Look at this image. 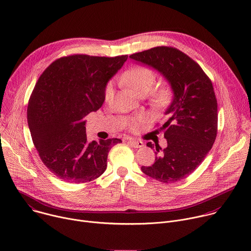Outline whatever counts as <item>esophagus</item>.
I'll use <instances>...</instances> for the list:
<instances>
[{"label":"esophagus","instance_id":"esophagus-1","mask_svg":"<svg viewBox=\"0 0 251 251\" xmlns=\"http://www.w3.org/2000/svg\"><path fill=\"white\" fill-rule=\"evenodd\" d=\"M128 144L134 148H142L143 146H144V143H143L142 141H138V140H133V139H129L127 141Z\"/></svg>","mask_w":251,"mask_h":251}]
</instances>
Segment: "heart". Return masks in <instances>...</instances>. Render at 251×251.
I'll return each instance as SVG.
<instances>
[{"instance_id": "b5f03b06", "label": "heart", "mask_w": 251, "mask_h": 251, "mask_svg": "<svg viewBox=\"0 0 251 251\" xmlns=\"http://www.w3.org/2000/svg\"><path fill=\"white\" fill-rule=\"evenodd\" d=\"M156 73L145 65H135L129 68L122 75L121 81L131 88L137 95H146L154 86L156 82ZM114 93L112 82H108L104 88V100L108 102L111 100ZM172 96V89L169 85H163L153 92V102L156 105L162 106L169 102ZM145 117L139 116L130 121V128L132 131H138L142 124L144 123Z\"/></svg>"}]
</instances>
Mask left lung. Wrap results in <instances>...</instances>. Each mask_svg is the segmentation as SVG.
<instances>
[{
	"label": "left lung",
	"instance_id": "1",
	"mask_svg": "<svg viewBox=\"0 0 251 251\" xmlns=\"http://www.w3.org/2000/svg\"><path fill=\"white\" fill-rule=\"evenodd\" d=\"M130 57L157 69L174 92L165 112L168 120L159 128L167 147L162 150L158 143L148 142L159 155L141 170L164 184L180 182L201 165L217 138L218 101L211 80L199 63L176 48L156 47Z\"/></svg>",
	"mask_w": 251,
	"mask_h": 251
}]
</instances>
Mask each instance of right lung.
<instances>
[{
    "mask_svg": "<svg viewBox=\"0 0 251 251\" xmlns=\"http://www.w3.org/2000/svg\"><path fill=\"white\" fill-rule=\"evenodd\" d=\"M128 55L73 54L50 63L35 84L27 105L33 145L45 166L61 181L88 183L107 167L112 138L87 142L84 118L104 102V88Z\"/></svg>",
    "mask_w": 251,
    "mask_h": 251,
    "instance_id": "1",
    "label": "right lung"
}]
</instances>
